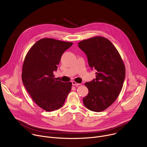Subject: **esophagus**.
Segmentation results:
<instances>
[{
    "label": "esophagus",
    "instance_id": "esophagus-1",
    "mask_svg": "<svg viewBox=\"0 0 147 147\" xmlns=\"http://www.w3.org/2000/svg\"><path fill=\"white\" fill-rule=\"evenodd\" d=\"M72 85H73V86H78L79 85H81V84L77 83L76 82L73 81H72Z\"/></svg>",
    "mask_w": 147,
    "mask_h": 147
}]
</instances>
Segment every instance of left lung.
Listing matches in <instances>:
<instances>
[{"mask_svg": "<svg viewBox=\"0 0 147 147\" xmlns=\"http://www.w3.org/2000/svg\"><path fill=\"white\" fill-rule=\"evenodd\" d=\"M78 47L88 58V65L95 69L96 78L85 83L88 95L82 99L89 110L99 112L107 109L117 98L125 79L122 59L111 42L95 36L78 42Z\"/></svg>", "mask_w": 147, "mask_h": 147, "instance_id": "left-lung-1", "label": "left lung"}]
</instances>
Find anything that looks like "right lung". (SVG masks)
<instances>
[{"mask_svg":"<svg viewBox=\"0 0 147 147\" xmlns=\"http://www.w3.org/2000/svg\"><path fill=\"white\" fill-rule=\"evenodd\" d=\"M72 45L52 38L40 39L25 57L22 71L24 86L37 105L47 112L60 108L71 91L72 83L57 81L53 71L57 70L63 53Z\"/></svg>","mask_w":147,"mask_h":147,"instance_id":"1","label":"right lung"}]
</instances>
